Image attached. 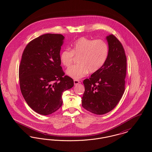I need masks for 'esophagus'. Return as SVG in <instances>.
<instances>
[{"instance_id":"esophagus-1","label":"esophagus","mask_w":152,"mask_h":152,"mask_svg":"<svg viewBox=\"0 0 152 152\" xmlns=\"http://www.w3.org/2000/svg\"><path fill=\"white\" fill-rule=\"evenodd\" d=\"M79 83V80H74V84L75 85H77V84H78Z\"/></svg>"}]
</instances>
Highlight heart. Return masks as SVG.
<instances>
[{
  "label": "heart",
  "instance_id": "b5f03b06",
  "mask_svg": "<svg viewBox=\"0 0 152 152\" xmlns=\"http://www.w3.org/2000/svg\"><path fill=\"white\" fill-rule=\"evenodd\" d=\"M109 46L102 39L92 40L86 37H80L73 43L71 50L65 48L61 52L60 59L65 67H69L75 56L79 57L78 64L69 68L66 73L75 79L85 76L89 72L99 71L106 62L108 56Z\"/></svg>",
  "mask_w": 152,
  "mask_h": 152
}]
</instances>
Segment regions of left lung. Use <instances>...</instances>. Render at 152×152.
<instances>
[{
  "label": "left lung",
  "instance_id": "left-lung-1",
  "mask_svg": "<svg viewBox=\"0 0 152 152\" xmlns=\"http://www.w3.org/2000/svg\"><path fill=\"white\" fill-rule=\"evenodd\" d=\"M109 54L104 65L83 81L85 91L82 106L96 115H104L116 107L125 91L126 57L123 45L113 34L107 37Z\"/></svg>",
  "mask_w": 152,
  "mask_h": 152
}]
</instances>
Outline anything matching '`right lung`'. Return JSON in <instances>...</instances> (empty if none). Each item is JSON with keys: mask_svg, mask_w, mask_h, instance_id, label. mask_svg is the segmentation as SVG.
Instances as JSON below:
<instances>
[{"mask_svg": "<svg viewBox=\"0 0 152 152\" xmlns=\"http://www.w3.org/2000/svg\"><path fill=\"white\" fill-rule=\"evenodd\" d=\"M64 38L53 34L39 36L28 43L22 54L19 69L20 91L29 107L42 115L60 108L63 92L74 85L60 65Z\"/></svg>", "mask_w": 152, "mask_h": 152, "instance_id": "1", "label": "right lung"}]
</instances>
